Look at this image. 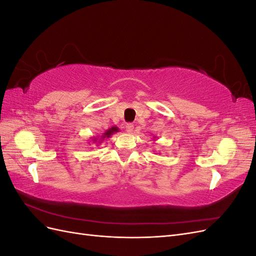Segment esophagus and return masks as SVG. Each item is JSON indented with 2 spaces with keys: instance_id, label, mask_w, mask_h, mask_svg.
Masks as SVG:
<instances>
[{
  "instance_id": "34e87169",
  "label": "esophagus",
  "mask_w": 256,
  "mask_h": 256,
  "mask_svg": "<svg viewBox=\"0 0 256 256\" xmlns=\"http://www.w3.org/2000/svg\"><path fill=\"white\" fill-rule=\"evenodd\" d=\"M125 129H126L128 134H131V132H132V130H134V125H132V124H127V125L125 126Z\"/></svg>"
}]
</instances>
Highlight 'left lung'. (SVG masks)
Returning a JSON list of instances; mask_svg holds the SVG:
<instances>
[{"label": "left lung", "mask_w": 256, "mask_h": 256, "mask_svg": "<svg viewBox=\"0 0 256 256\" xmlns=\"http://www.w3.org/2000/svg\"><path fill=\"white\" fill-rule=\"evenodd\" d=\"M154 138H156V136H154Z\"/></svg>", "instance_id": "1"}]
</instances>
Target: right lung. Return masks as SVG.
Masks as SVG:
<instances>
[{"instance_id":"1","label":"right lung","mask_w":256,"mask_h":256,"mask_svg":"<svg viewBox=\"0 0 256 256\" xmlns=\"http://www.w3.org/2000/svg\"><path fill=\"white\" fill-rule=\"evenodd\" d=\"M118 131H120V129L118 128V127H111L110 129H108L106 131H104V134L102 136H100V138H98V136H92V138H90V144L92 143V145H96V146H98V145H100V144H102V142H104V138H110L113 134H115V132H118Z\"/></svg>"}]
</instances>
